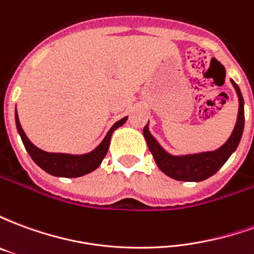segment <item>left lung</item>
I'll return each instance as SVG.
<instances>
[{
	"label": "left lung",
	"mask_w": 254,
	"mask_h": 254,
	"mask_svg": "<svg viewBox=\"0 0 254 254\" xmlns=\"http://www.w3.org/2000/svg\"><path fill=\"white\" fill-rule=\"evenodd\" d=\"M231 84L235 88V92L238 95V100H240L237 124H235L234 130L231 133L229 140L216 151L174 156V155L166 152L165 149L160 147L159 143L149 133L148 124L144 127L143 133L147 145H148L149 151L154 156L155 163L158 165V167L165 173L166 176L171 177L173 180H177V181H204V180L213 176L227 162L230 155L237 149L241 141V137H242V132H244L245 116H244V98L241 94L240 87L234 83V80H231Z\"/></svg>",
	"instance_id": "8db88e82"
}]
</instances>
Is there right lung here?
I'll return each mask as SVG.
<instances>
[{"label": "right lung", "instance_id": "obj_1", "mask_svg": "<svg viewBox=\"0 0 254 254\" xmlns=\"http://www.w3.org/2000/svg\"><path fill=\"white\" fill-rule=\"evenodd\" d=\"M16 127H17V132H19L21 141L24 144L27 152L30 154L32 160L36 165L41 167L42 170H45L49 174L56 177H66V178H74V177H81L88 174L95 169H98L102 160L107 154V149L110 145V138L113 132L117 127H120L127 122V117L122 118L120 121H117L111 129L107 132L106 137L103 141L88 154L84 155H70V154H52V152H46L43 149L38 148L34 144L31 143L30 138L25 136L23 127L20 125L19 117H17V111H16Z\"/></svg>", "mask_w": 254, "mask_h": 254}]
</instances>
